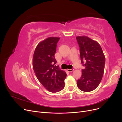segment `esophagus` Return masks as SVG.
Wrapping results in <instances>:
<instances>
[{"label": "esophagus", "mask_w": 122, "mask_h": 122, "mask_svg": "<svg viewBox=\"0 0 122 122\" xmlns=\"http://www.w3.org/2000/svg\"><path fill=\"white\" fill-rule=\"evenodd\" d=\"M67 71L69 72H73L74 71V69H67Z\"/></svg>", "instance_id": "esophagus-1"}]
</instances>
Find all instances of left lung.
<instances>
[{
	"instance_id": "obj_1",
	"label": "left lung",
	"mask_w": 122,
	"mask_h": 122,
	"mask_svg": "<svg viewBox=\"0 0 122 122\" xmlns=\"http://www.w3.org/2000/svg\"><path fill=\"white\" fill-rule=\"evenodd\" d=\"M81 64L85 67L82 75L77 80L81 91L88 92L96 88L102 80L104 71L105 57L99 44L86 36H78Z\"/></svg>"
}]
</instances>
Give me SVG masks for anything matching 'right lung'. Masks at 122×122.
<instances>
[{"mask_svg": "<svg viewBox=\"0 0 122 122\" xmlns=\"http://www.w3.org/2000/svg\"><path fill=\"white\" fill-rule=\"evenodd\" d=\"M60 38L49 37L41 42L36 48L32 59V67L39 81L52 93H56L65 87L67 74L56 66L54 55Z\"/></svg>", "mask_w": 122, "mask_h": 122, "instance_id": "right-lung-1", "label": "right lung"}]
</instances>
